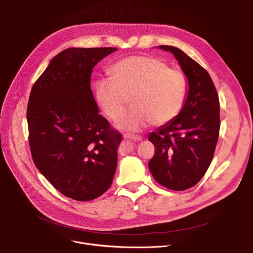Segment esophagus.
Returning a JSON list of instances; mask_svg holds the SVG:
<instances>
[{
  "label": "esophagus",
  "instance_id": "34e87169",
  "mask_svg": "<svg viewBox=\"0 0 253 253\" xmlns=\"http://www.w3.org/2000/svg\"><path fill=\"white\" fill-rule=\"evenodd\" d=\"M124 138L126 139H131V140H135V141H140L142 137L140 135H134V134H124Z\"/></svg>",
  "mask_w": 253,
  "mask_h": 253
}]
</instances>
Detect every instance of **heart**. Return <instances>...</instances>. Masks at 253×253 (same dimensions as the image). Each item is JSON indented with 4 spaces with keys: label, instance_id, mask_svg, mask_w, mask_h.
<instances>
[{
    "label": "heart",
    "instance_id": "b5f03b06",
    "mask_svg": "<svg viewBox=\"0 0 253 253\" xmlns=\"http://www.w3.org/2000/svg\"><path fill=\"white\" fill-rule=\"evenodd\" d=\"M109 79L94 83V97L102 113L113 121L124 115L131 97L134 106L118 123V128L138 131L172 121L182 110L188 94L184 74L168 69L166 63L152 56H129L117 61Z\"/></svg>",
    "mask_w": 253,
    "mask_h": 253
}]
</instances>
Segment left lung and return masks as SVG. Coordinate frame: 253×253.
Listing matches in <instances>:
<instances>
[{"mask_svg": "<svg viewBox=\"0 0 253 253\" xmlns=\"http://www.w3.org/2000/svg\"><path fill=\"white\" fill-rule=\"evenodd\" d=\"M171 52L188 79V94L180 113L149 140L155 155L149 162L153 177L163 187L184 191L204 176L213 158L219 134V100L209 74L173 46H158Z\"/></svg>", "mask_w": 253, "mask_h": 253, "instance_id": "left-lung-1", "label": "left lung"}]
</instances>
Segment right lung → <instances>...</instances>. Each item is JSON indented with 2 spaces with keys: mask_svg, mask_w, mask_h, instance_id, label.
Instances as JSON below:
<instances>
[{
  "mask_svg": "<svg viewBox=\"0 0 253 253\" xmlns=\"http://www.w3.org/2000/svg\"><path fill=\"white\" fill-rule=\"evenodd\" d=\"M117 48H68L34 84L28 104L29 140L36 167L57 191L91 201L111 187L122 135L98 114L93 68Z\"/></svg>",
  "mask_w": 253,
  "mask_h": 253,
  "instance_id": "right-lung-1",
  "label": "right lung"
}]
</instances>
